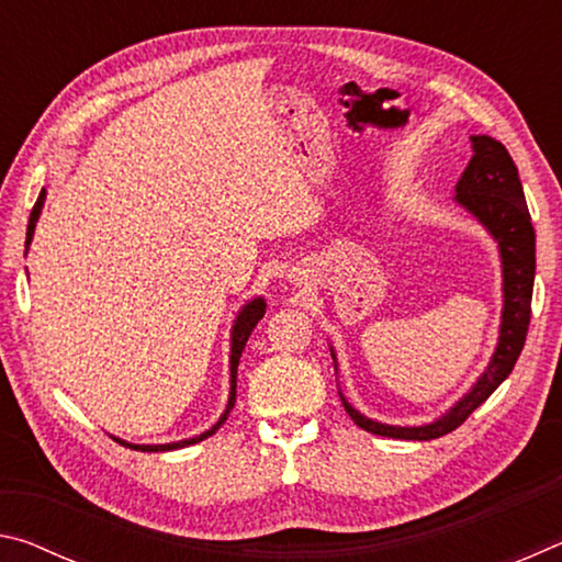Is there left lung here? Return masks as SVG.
Returning a JSON list of instances; mask_svg holds the SVG:
<instances>
[{
    "label": "left lung",
    "mask_w": 562,
    "mask_h": 562,
    "mask_svg": "<svg viewBox=\"0 0 562 562\" xmlns=\"http://www.w3.org/2000/svg\"><path fill=\"white\" fill-rule=\"evenodd\" d=\"M471 148L473 156L463 176L459 178V183H456L453 203L463 207L498 247L503 307L496 349H493L486 369L471 384L469 392L453 406L446 408L439 418L422 426H396L369 418L359 408L351 406L339 389L341 406L347 408L351 422L369 434L404 441H431L451 434L506 382L520 357L522 345H526L532 280H536V231H532L530 223L518 168L508 156L506 146L491 136H471ZM329 351L331 359H335L337 374L335 347L329 345Z\"/></svg>",
    "instance_id": "8db88e82"
}]
</instances>
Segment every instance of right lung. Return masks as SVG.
Returning <instances> with one entry per match:
<instances>
[{
    "label": "right lung",
    "instance_id": "right-lung-1",
    "mask_svg": "<svg viewBox=\"0 0 562 562\" xmlns=\"http://www.w3.org/2000/svg\"><path fill=\"white\" fill-rule=\"evenodd\" d=\"M44 201H46V188H42L40 198H36V205L32 207V215H30V225H26V243H24V255L30 252V245L34 240V231H36V223H40V215H42V207H44ZM265 297H252L247 300L240 312H237V317L233 322V329H231V396H227V404H225V412L221 414V418L211 426V429L198 434V436H190V439H183V441H170V443H128L119 439V436H113L119 443L128 446V449H136V451H176V449H183V446H193V443H201L203 439H207V436H213L221 426L227 422V416H231L233 406H235V389H237V364H240V357H243V349L247 345V339H250L252 329L258 327V322L265 317Z\"/></svg>",
    "mask_w": 562,
    "mask_h": 562
}]
</instances>
